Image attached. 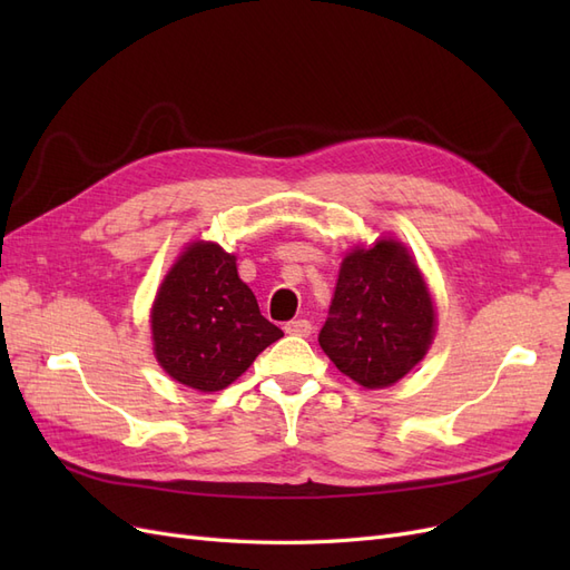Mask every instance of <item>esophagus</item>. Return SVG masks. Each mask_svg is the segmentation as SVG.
I'll use <instances>...</instances> for the list:
<instances>
[{
	"instance_id": "1",
	"label": "esophagus",
	"mask_w": 570,
	"mask_h": 570,
	"mask_svg": "<svg viewBox=\"0 0 570 570\" xmlns=\"http://www.w3.org/2000/svg\"><path fill=\"white\" fill-rule=\"evenodd\" d=\"M312 321H306V318H297V321H289V323H285V333H289V335H299V337H306V335H312Z\"/></svg>"
}]
</instances>
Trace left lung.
I'll list each match as a JSON object with an SVG mask.
<instances>
[{"mask_svg": "<svg viewBox=\"0 0 570 570\" xmlns=\"http://www.w3.org/2000/svg\"><path fill=\"white\" fill-rule=\"evenodd\" d=\"M435 308L409 252L381 239L342 262L331 312L318 333L323 352L368 390L394 385L425 356Z\"/></svg>", "mask_w": 570, "mask_h": 570, "instance_id": "left-lung-1", "label": "left lung"}]
</instances>
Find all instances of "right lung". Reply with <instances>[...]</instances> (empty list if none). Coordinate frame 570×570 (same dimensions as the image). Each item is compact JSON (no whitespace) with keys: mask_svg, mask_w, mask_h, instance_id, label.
I'll return each mask as SVG.
<instances>
[{"mask_svg":"<svg viewBox=\"0 0 570 570\" xmlns=\"http://www.w3.org/2000/svg\"><path fill=\"white\" fill-rule=\"evenodd\" d=\"M159 364L199 392L228 387L268 344L283 337L239 281L235 256L214 243L189 245L170 268L151 308Z\"/></svg>","mask_w":570,"mask_h":570,"instance_id":"add662e5","label":"right lung"}]
</instances>
